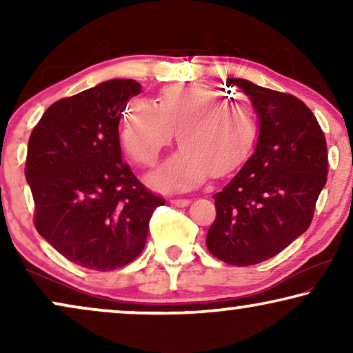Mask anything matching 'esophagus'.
Wrapping results in <instances>:
<instances>
[{"instance_id": "obj_1", "label": "esophagus", "mask_w": 353, "mask_h": 353, "mask_svg": "<svg viewBox=\"0 0 353 353\" xmlns=\"http://www.w3.org/2000/svg\"><path fill=\"white\" fill-rule=\"evenodd\" d=\"M172 204H175L178 207H186L191 204V199H186V197H176V199H172Z\"/></svg>"}]
</instances>
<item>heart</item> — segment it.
I'll return each instance as SVG.
<instances>
[{"label": "heart", "mask_w": 353, "mask_h": 353, "mask_svg": "<svg viewBox=\"0 0 353 353\" xmlns=\"http://www.w3.org/2000/svg\"><path fill=\"white\" fill-rule=\"evenodd\" d=\"M205 85H170L154 105L137 103L125 117L120 139L130 157L151 167L172 143L180 149L152 175L161 188H188L210 175L236 170L252 151L259 134L255 109L245 101H225Z\"/></svg>", "instance_id": "obj_1"}]
</instances>
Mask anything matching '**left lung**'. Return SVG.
Here are the masks:
<instances>
[{"instance_id": "1", "label": "left lung", "mask_w": 353, "mask_h": 353, "mask_svg": "<svg viewBox=\"0 0 353 353\" xmlns=\"http://www.w3.org/2000/svg\"><path fill=\"white\" fill-rule=\"evenodd\" d=\"M260 119L257 146L243 168L214 194L216 216L207 249L221 262L249 267L274 257L312 223L326 185L325 133L305 103L243 79H230Z\"/></svg>"}]
</instances>
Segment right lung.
<instances>
[{"mask_svg":"<svg viewBox=\"0 0 353 353\" xmlns=\"http://www.w3.org/2000/svg\"><path fill=\"white\" fill-rule=\"evenodd\" d=\"M134 80H109L46 109L28 139L26 178L38 233L80 267L109 272L133 262L165 199L122 161L119 123Z\"/></svg>","mask_w":353,"mask_h":353,"instance_id":"obj_1","label":"right lung"}]
</instances>
